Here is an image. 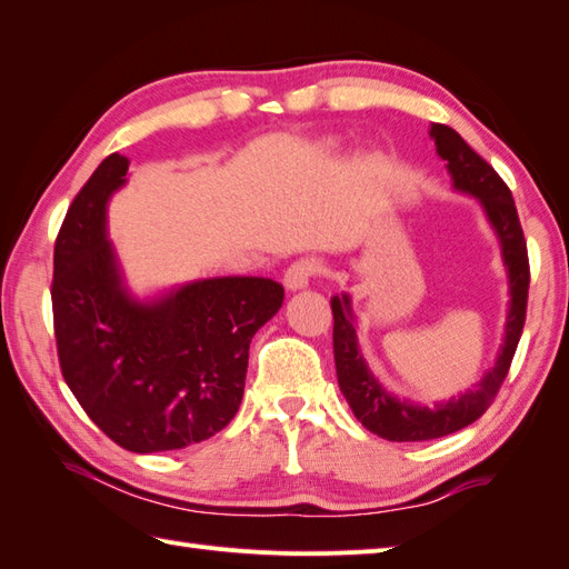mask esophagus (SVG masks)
I'll list each match as a JSON object with an SVG mask.
<instances>
[{
  "instance_id": "34e87169",
  "label": "esophagus",
  "mask_w": 569,
  "mask_h": 569,
  "mask_svg": "<svg viewBox=\"0 0 569 569\" xmlns=\"http://www.w3.org/2000/svg\"><path fill=\"white\" fill-rule=\"evenodd\" d=\"M319 272V264L313 260H299L295 264H289L287 272H284V289L289 292H299V289H307L311 277Z\"/></svg>"
}]
</instances>
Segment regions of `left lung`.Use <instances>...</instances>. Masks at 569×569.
Wrapping results in <instances>:
<instances>
[{
  "instance_id": "8db88e82",
  "label": "left lung",
  "mask_w": 569,
  "mask_h": 569,
  "mask_svg": "<svg viewBox=\"0 0 569 569\" xmlns=\"http://www.w3.org/2000/svg\"><path fill=\"white\" fill-rule=\"evenodd\" d=\"M428 136L436 143L438 158L446 160L452 189L477 199L489 229L497 236L503 270H507L509 305L501 348L495 365L482 375V380L460 397L438 401L433 407H423V403L399 399L397 395L387 391V387H382L362 356L358 340V317L352 311L350 295L343 292L331 297L338 387L343 391L356 419L370 433L385 440H395V443H411V440H431L456 433L460 428L475 423L489 409L491 399L497 397L503 377L509 372L516 346H519L528 301L526 241L509 187L503 184L495 168L487 166V160L479 158L450 126L431 123Z\"/></svg>"
}]
</instances>
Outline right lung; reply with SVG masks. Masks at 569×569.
Returning <instances> with one entry per match:
<instances>
[{
    "instance_id": "obj_1",
    "label": "right lung",
    "mask_w": 569,
    "mask_h": 569,
    "mask_svg": "<svg viewBox=\"0 0 569 569\" xmlns=\"http://www.w3.org/2000/svg\"><path fill=\"white\" fill-rule=\"evenodd\" d=\"M131 160H102L56 241L60 370L102 431L131 452L180 450L219 433L243 399L248 348L282 307L270 277H207L138 297L109 238V201Z\"/></svg>"
}]
</instances>
